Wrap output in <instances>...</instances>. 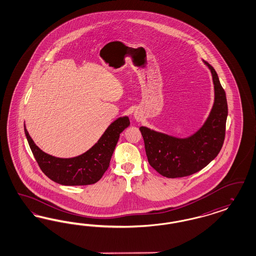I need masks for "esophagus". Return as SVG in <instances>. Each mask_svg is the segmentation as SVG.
Listing matches in <instances>:
<instances>
[{
    "mask_svg": "<svg viewBox=\"0 0 256 256\" xmlns=\"http://www.w3.org/2000/svg\"><path fill=\"white\" fill-rule=\"evenodd\" d=\"M134 116H135V119H136L137 121H139V120L141 119V116H140V115L139 114H134Z\"/></svg>",
    "mask_w": 256,
    "mask_h": 256,
    "instance_id": "1",
    "label": "esophagus"
}]
</instances>
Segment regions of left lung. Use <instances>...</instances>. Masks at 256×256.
Returning a JSON list of instances; mask_svg holds the SVG:
<instances>
[{"instance_id":"left-lung-1","label":"left lung","mask_w":256,"mask_h":256,"mask_svg":"<svg viewBox=\"0 0 256 256\" xmlns=\"http://www.w3.org/2000/svg\"><path fill=\"white\" fill-rule=\"evenodd\" d=\"M212 72L214 102L202 126L192 136L180 139L141 126L146 153L150 166L162 176H190L209 164L220 153L225 139L228 105L218 74L207 62Z\"/></svg>"}]
</instances>
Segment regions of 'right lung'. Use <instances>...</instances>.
<instances>
[{
	"label": "right lung",
	"instance_id": "obj_1",
	"mask_svg": "<svg viewBox=\"0 0 256 256\" xmlns=\"http://www.w3.org/2000/svg\"><path fill=\"white\" fill-rule=\"evenodd\" d=\"M128 117H120L110 124L96 144L84 154L62 159L40 150L24 126L32 153L42 171L54 182L62 186H90L97 182L106 169L119 140L120 133L130 126Z\"/></svg>",
	"mask_w": 256,
	"mask_h": 256
}]
</instances>
